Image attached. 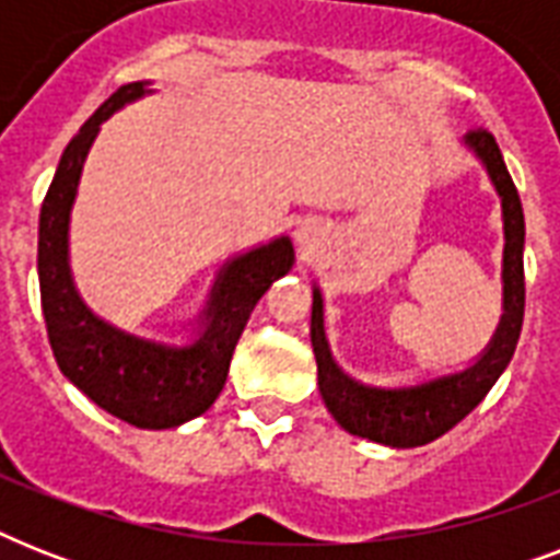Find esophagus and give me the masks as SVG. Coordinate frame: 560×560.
Wrapping results in <instances>:
<instances>
[{
    "label": "esophagus",
    "mask_w": 560,
    "mask_h": 560,
    "mask_svg": "<svg viewBox=\"0 0 560 560\" xmlns=\"http://www.w3.org/2000/svg\"><path fill=\"white\" fill-rule=\"evenodd\" d=\"M296 235H299V241H307V229L302 226V229H299V232H296Z\"/></svg>",
    "instance_id": "obj_1"
}]
</instances>
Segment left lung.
Here are the masks:
<instances>
[{
  "mask_svg": "<svg viewBox=\"0 0 560 560\" xmlns=\"http://www.w3.org/2000/svg\"><path fill=\"white\" fill-rule=\"evenodd\" d=\"M465 144L477 153L486 165L503 200V319L486 354L465 372L435 377L430 383L404 386V389H377L363 386L334 363L323 328V293L314 290V311H311V346L316 354L319 392L328 412L337 418L342 430L369 442L389 444V447H418L435 442L451 427H456L479 400L486 398L497 377L505 372L512 360L523 328V307H526V279H523V206L517 197L503 153L488 130H470Z\"/></svg>",
  "mask_w": 560,
  "mask_h": 560,
  "instance_id": "1",
  "label": "left lung"
}]
</instances>
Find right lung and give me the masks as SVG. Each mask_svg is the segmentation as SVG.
Segmentation results:
<instances>
[{
  "mask_svg": "<svg viewBox=\"0 0 560 560\" xmlns=\"http://www.w3.org/2000/svg\"><path fill=\"white\" fill-rule=\"evenodd\" d=\"M144 92H151L148 81L118 86L66 144L39 209L37 272L48 342L60 372L109 416L142 430H168L214 404L253 307L293 267V244L276 237L229 261L211 288L200 337L183 349L118 331L83 305L69 272V214L78 179L101 121Z\"/></svg>",
  "mask_w": 560,
  "mask_h": 560,
  "instance_id": "add662e5",
  "label": "right lung"
}]
</instances>
